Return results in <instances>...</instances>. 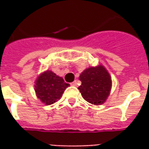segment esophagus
Returning <instances> with one entry per match:
<instances>
[{
  "label": "esophagus",
  "instance_id": "obj_1",
  "mask_svg": "<svg viewBox=\"0 0 149 149\" xmlns=\"http://www.w3.org/2000/svg\"><path fill=\"white\" fill-rule=\"evenodd\" d=\"M71 85L72 86H77V81H74L73 82H72Z\"/></svg>",
  "mask_w": 149,
  "mask_h": 149
}]
</instances>
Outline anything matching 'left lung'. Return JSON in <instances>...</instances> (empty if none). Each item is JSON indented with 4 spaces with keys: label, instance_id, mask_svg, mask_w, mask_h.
<instances>
[{
    "label": "left lung",
    "instance_id": "obj_1",
    "mask_svg": "<svg viewBox=\"0 0 149 149\" xmlns=\"http://www.w3.org/2000/svg\"><path fill=\"white\" fill-rule=\"evenodd\" d=\"M79 80L81 85L78 88L84 100L94 105L105 103L112 89V77L104 65L84 69Z\"/></svg>",
    "mask_w": 149,
    "mask_h": 149
}]
</instances>
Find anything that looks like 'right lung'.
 I'll list each match as a JSON object with an SVG mask.
<instances>
[{"mask_svg": "<svg viewBox=\"0 0 149 149\" xmlns=\"http://www.w3.org/2000/svg\"><path fill=\"white\" fill-rule=\"evenodd\" d=\"M69 86L61 77L51 70H46L35 81L34 90L37 98L45 105H50L61 99L65 90Z\"/></svg>", "mask_w": 149, "mask_h": 149, "instance_id": "obj_1", "label": "right lung"}]
</instances>
